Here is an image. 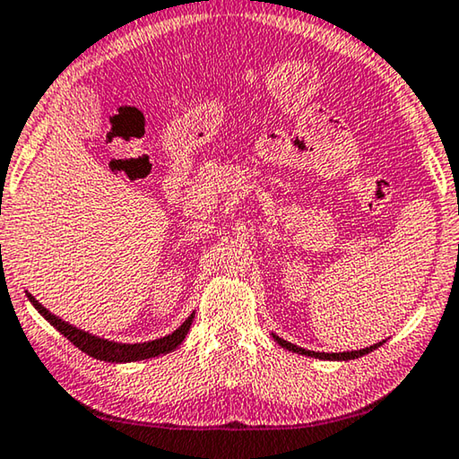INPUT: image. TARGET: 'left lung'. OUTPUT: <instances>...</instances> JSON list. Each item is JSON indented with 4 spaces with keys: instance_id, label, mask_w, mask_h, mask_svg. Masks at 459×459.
Masks as SVG:
<instances>
[{
    "instance_id": "8db88e82",
    "label": "left lung",
    "mask_w": 459,
    "mask_h": 459,
    "mask_svg": "<svg viewBox=\"0 0 459 459\" xmlns=\"http://www.w3.org/2000/svg\"><path fill=\"white\" fill-rule=\"evenodd\" d=\"M273 338L281 344V347L287 349V351H291V352H299V355H306V357L324 359V361H349V359H359V357L368 355V352L376 351L377 347H382V344H384V341H382V342L371 344V347H368V349H361V351H347V352H316V351L301 349V347H298V344H293V342H287V341H283V338H279L277 334H273Z\"/></svg>"
}]
</instances>
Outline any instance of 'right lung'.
I'll list each match as a JSON object with an SVG mask.
<instances>
[{
  "instance_id": "right-lung-1",
  "label": "right lung",
  "mask_w": 459,
  "mask_h": 459,
  "mask_svg": "<svg viewBox=\"0 0 459 459\" xmlns=\"http://www.w3.org/2000/svg\"><path fill=\"white\" fill-rule=\"evenodd\" d=\"M26 295H28V299H30L32 306L39 309V314L45 316V320L48 324H53V326L57 328L69 342H74L75 347L86 352V355L100 359V361H108V363H131V361H143V359H152L158 355H166V352L174 351L182 341H185L188 330H190V324H193V318H195V314H190L188 318L182 322V326H178L172 334H168L164 338H156V341H150V342L126 344V342L107 341V338L83 333V330L75 328V326H72V324H67L61 318H57V316L48 312L47 307H42L40 303L34 299L28 291H26Z\"/></svg>"
}]
</instances>
